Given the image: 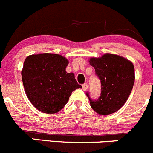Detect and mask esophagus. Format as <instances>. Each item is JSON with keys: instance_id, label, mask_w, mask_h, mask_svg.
I'll return each instance as SVG.
<instances>
[{"instance_id": "obj_1", "label": "esophagus", "mask_w": 153, "mask_h": 153, "mask_svg": "<svg viewBox=\"0 0 153 153\" xmlns=\"http://www.w3.org/2000/svg\"><path fill=\"white\" fill-rule=\"evenodd\" d=\"M87 88H88V84H84L82 85V89L84 91H85V90H87Z\"/></svg>"}]
</instances>
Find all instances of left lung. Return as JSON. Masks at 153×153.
<instances>
[{
	"label": "left lung",
	"mask_w": 153,
	"mask_h": 153,
	"mask_svg": "<svg viewBox=\"0 0 153 153\" xmlns=\"http://www.w3.org/2000/svg\"><path fill=\"white\" fill-rule=\"evenodd\" d=\"M90 63L101 81L100 96L87 97L91 108L100 115H108L120 109L131 93L134 83V67L127 59L116 54H106L92 57Z\"/></svg>",
	"instance_id": "1"
}]
</instances>
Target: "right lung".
Returning <instances> with one entry per match:
<instances>
[{"mask_svg": "<svg viewBox=\"0 0 153 153\" xmlns=\"http://www.w3.org/2000/svg\"><path fill=\"white\" fill-rule=\"evenodd\" d=\"M69 61L57 54L30 55L24 62L22 81L30 102L42 113L54 114L63 108L72 92L82 88L72 72L67 73Z\"/></svg>", "mask_w": 153, "mask_h": 153, "instance_id": "1", "label": "right lung"}]
</instances>
